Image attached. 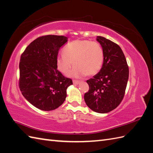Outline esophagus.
<instances>
[{
    "instance_id": "esophagus-1",
    "label": "esophagus",
    "mask_w": 153,
    "mask_h": 153,
    "mask_svg": "<svg viewBox=\"0 0 153 153\" xmlns=\"http://www.w3.org/2000/svg\"><path fill=\"white\" fill-rule=\"evenodd\" d=\"M73 83L74 85H78L79 83V81H77V80H73Z\"/></svg>"
}]
</instances>
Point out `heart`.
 Returning <instances> with one entry per match:
<instances>
[{
    "label": "heart",
    "mask_w": 153,
    "mask_h": 153,
    "mask_svg": "<svg viewBox=\"0 0 153 153\" xmlns=\"http://www.w3.org/2000/svg\"><path fill=\"white\" fill-rule=\"evenodd\" d=\"M63 53L56 57V66L59 72L66 74L76 65L70 76L79 77L94 76L102 68L104 55L102 46L97 42L76 40L70 42Z\"/></svg>",
    "instance_id": "heart-1"
}]
</instances>
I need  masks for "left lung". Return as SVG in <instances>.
Listing matches in <instances>:
<instances>
[{
	"instance_id": "8db88e82",
	"label": "left lung",
	"mask_w": 153,
	"mask_h": 153,
	"mask_svg": "<svg viewBox=\"0 0 153 153\" xmlns=\"http://www.w3.org/2000/svg\"><path fill=\"white\" fill-rule=\"evenodd\" d=\"M97 40L104 51V63L100 72L87 81L89 90L84 99L93 111L106 113L115 109L123 100L129 69L119 45L102 36H97Z\"/></svg>"
}]
</instances>
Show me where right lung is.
<instances>
[{"mask_svg": "<svg viewBox=\"0 0 153 153\" xmlns=\"http://www.w3.org/2000/svg\"><path fill=\"white\" fill-rule=\"evenodd\" d=\"M68 38L47 35L36 38L21 56L19 88L26 100L43 111L58 108L66 98L72 80L56 68V57Z\"/></svg>", "mask_w": 153, "mask_h": 153, "instance_id": "right-lung-1", "label": "right lung"}]
</instances>
